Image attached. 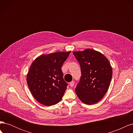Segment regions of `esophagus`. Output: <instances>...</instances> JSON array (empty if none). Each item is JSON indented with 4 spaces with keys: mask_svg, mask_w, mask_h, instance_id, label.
<instances>
[{
    "mask_svg": "<svg viewBox=\"0 0 133 133\" xmlns=\"http://www.w3.org/2000/svg\"><path fill=\"white\" fill-rule=\"evenodd\" d=\"M69 85H70V86L71 87H73L74 86V81L71 82L69 83Z\"/></svg>",
    "mask_w": 133,
    "mask_h": 133,
    "instance_id": "obj_1",
    "label": "esophagus"
}]
</instances>
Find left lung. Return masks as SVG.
Instances as JSON below:
<instances>
[{
  "label": "left lung",
  "instance_id": "obj_1",
  "mask_svg": "<svg viewBox=\"0 0 133 133\" xmlns=\"http://www.w3.org/2000/svg\"><path fill=\"white\" fill-rule=\"evenodd\" d=\"M82 76L75 88L79 99L87 105L99 102L105 95L112 78V68L108 59L102 53L88 49L74 51Z\"/></svg>",
  "mask_w": 133,
  "mask_h": 133
}]
</instances>
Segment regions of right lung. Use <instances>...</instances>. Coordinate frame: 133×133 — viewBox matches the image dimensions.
<instances>
[{
	"instance_id": "1",
	"label": "right lung",
	"mask_w": 133,
	"mask_h": 133,
	"mask_svg": "<svg viewBox=\"0 0 133 133\" xmlns=\"http://www.w3.org/2000/svg\"><path fill=\"white\" fill-rule=\"evenodd\" d=\"M70 51L43 55L31 64L26 77L28 87L38 102L51 106L58 103L68 83L64 80L62 66Z\"/></svg>"
}]
</instances>
